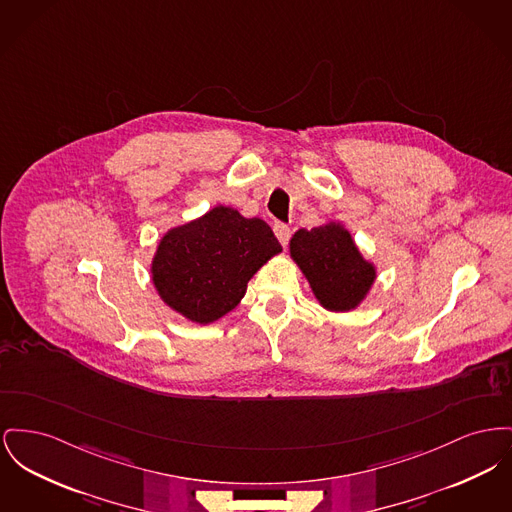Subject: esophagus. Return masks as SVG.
I'll use <instances>...</instances> for the list:
<instances>
[{
	"instance_id": "1",
	"label": "esophagus",
	"mask_w": 512,
	"mask_h": 512,
	"mask_svg": "<svg viewBox=\"0 0 512 512\" xmlns=\"http://www.w3.org/2000/svg\"><path fill=\"white\" fill-rule=\"evenodd\" d=\"M274 234H276V238H278V241H280V243H282V245L286 247V245H288V240H290V234H292V232H290V228H288L286 224H280V222H278V224H274Z\"/></svg>"
}]
</instances>
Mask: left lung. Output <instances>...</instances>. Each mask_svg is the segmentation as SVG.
<instances>
[{"instance_id": "obj_1", "label": "left lung", "mask_w": 512, "mask_h": 512, "mask_svg": "<svg viewBox=\"0 0 512 512\" xmlns=\"http://www.w3.org/2000/svg\"><path fill=\"white\" fill-rule=\"evenodd\" d=\"M290 253L315 298L331 311L354 309L375 280L373 265L361 257L350 232L340 224L298 230L290 241Z\"/></svg>"}]
</instances>
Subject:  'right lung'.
Here are the masks:
<instances>
[{
	"label": "right lung",
	"instance_id": "right-lung-1",
	"mask_svg": "<svg viewBox=\"0 0 512 512\" xmlns=\"http://www.w3.org/2000/svg\"><path fill=\"white\" fill-rule=\"evenodd\" d=\"M280 251L265 220L216 207L162 238L152 280L172 309L207 325L240 303L249 278Z\"/></svg>",
	"mask_w": 512,
	"mask_h": 512
}]
</instances>
